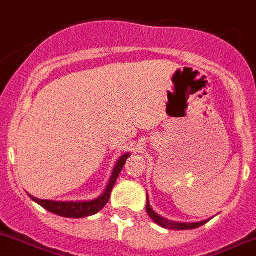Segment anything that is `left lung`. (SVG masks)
<instances>
[{
  "instance_id": "8db88e82",
  "label": "left lung",
  "mask_w": 256,
  "mask_h": 256,
  "mask_svg": "<svg viewBox=\"0 0 256 256\" xmlns=\"http://www.w3.org/2000/svg\"><path fill=\"white\" fill-rule=\"evenodd\" d=\"M146 212H148L149 217L156 223V224H160V227L163 228H168V230H194L200 227V226L206 224L209 220H202V222H195V223H181V222H172L170 220H166V218L160 217V214L156 213V212L152 209L150 204H149V199L146 196Z\"/></svg>"
}]
</instances>
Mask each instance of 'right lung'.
<instances>
[{
    "instance_id": "1",
    "label": "right lung",
    "mask_w": 256,
    "mask_h": 256,
    "mask_svg": "<svg viewBox=\"0 0 256 256\" xmlns=\"http://www.w3.org/2000/svg\"><path fill=\"white\" fill-rule=\"evenodd\" d=\"M128 156H130V153H126L120 156V160H117L114 171H112V176L110 178V182H108L104 192L100 198H96V199L92 200V202H54V200H40L32 196L30 194L28 195L36 204L43 206L46 210L57 214V216H61V217L82 218L93 216V214L98 213L100 209H103V206L108 202L110 196H111L112 188H114V184H116L117 178H118V174L122 171L124 166H125L126 160H128Z\"/></svg>"
}]
</instances>
